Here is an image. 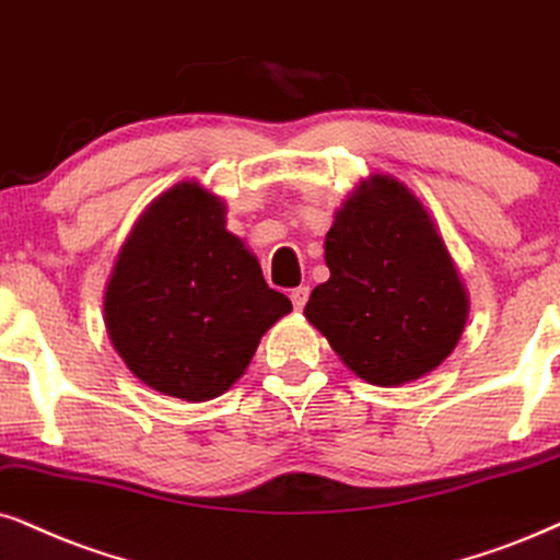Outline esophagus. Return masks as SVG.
Wrapping results in <instances>:
<instances>
[{"label": "esophagus", "mask_w": 560, "mask_h": 560, "mask_svg": "<svg viewBox=\"0 0 560 560\" xmlns=\"http://www.w3.org/2000/svg\"><path fill=\"white\" fill-rule=\"evenodd\" d=\"M289 296H292L294 310H302L310 300V289L307 287H296V289H292V294H289Z\"/></svg>", "instance_id": "34e87169"}]
</instances>
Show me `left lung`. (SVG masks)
I'll return each mask as SVG.
<instances>
[{
    "instance_id": "obj_1",
    "label": "left lung",
    "mask_w": 560,
    "mask_h": 560,
    "mask_svg": "<svg viewBox=\"0 0 560 560\" xmlns=\"http://www.w3.org/2000/svg\"><path fill=\"white\" fill-rule=\"evenodd\" d=\"M330 279L304 315L351 372L372 385H402L450 357L468 317V296L410 190L374 175L336 214L325 237Z\"/></svg>"
}]
</instances>
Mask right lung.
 <instances>
[{
    "mask_svg": "<svg viewBox=\"0 0 560 560\" xmlns=\"http://www.w3.org/2000/svg\"><path fill=\"white\" fill-rule=\"evenodd\" d=\"M289 310L243 240L224 230L222 201L198 183L144 211L105 292V325L126 366L194 402L228 390Z\"/></svg>",
    "mask_w": 560,
    "mask_h": 560,
    "instance_id": "right-lung-1",
    "label": "right lung"
}]
</instances>
